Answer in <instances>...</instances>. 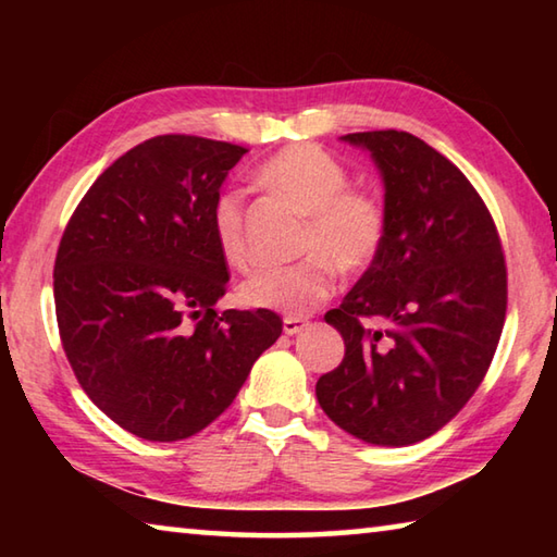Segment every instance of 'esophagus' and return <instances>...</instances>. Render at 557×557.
I'll return each mask as SVG.
<instances>
[{
	"label": "esophagus",
	"instance_id": "1",
	"mask_svg": "<svg viewBox=\"0 0 557 557\" xmlns=\"http://www.w3.org/2000/svg\"><path fill=\"white\" fill-rule=\"evenodd\" d=\"M305 326H307V319H301V317H285V319H282V329H285L287 336H295L299 332H305Z\"/></svg>",
	"mask_w": 557,
	"mask_h": 557
}]
</instances>
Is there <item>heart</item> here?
Instances as JSON below:
<instances>
[{
  "mask_svg": "<svg viewBox=\"0 0 557 557\" xmlns=\"http://www.w3.org/2000/svg\"><path fill=\"white\" fill-rule=\"evenodd\" d=\"M258 178L307 213L301 252L292 265L260 270L240 285V301L252 309H270L287 317L312 312L332 295L334 268L354 275L379 258L385 240V203L371 188L348 186V169L326 149L299 143L280 149L258 169ZM211 233L221 258L231 268H248L243 196L221 188L211 203Z\"/></svg>",
  "mask_w": 557,
  "mask_h": 557,
  "instance_id": "b5f03b06",
  "label": "heart"
}]
</instances>
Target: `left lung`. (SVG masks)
Instances as JSON below:
<instances>
[{"label":"left lung","mask_w":557,"mask_h":557,"mask_svg":"<svg viewBox=\"0 0 557 557\" xmlns=\"http://www.w3.org/2000/svg\"><path fill=\"white\" fill-rule=\"evenodd\" d=\"M342 139L379 166L388 223L379 258L324 314L346 354L317 381V400L348 435L405 447L445 428L484 381L506 317L504 250L476 188L420 137Z\"/></svg>","instance_id":"1"}]
</instances>
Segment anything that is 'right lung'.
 I'll return each instance as SVG.
<instances>
[{
	"label": "right lung",
	"instance_id": "right-lung-1",
	"mask_svg": "<svg viewBox=\"0 0 557 557\" xmlns=\"http://www.w3.org/2000/svg\"><path fill=\"white\" fill-rule=\"evenodd\" d=\"M245 152L191 135L147 139L96 178L63 231V351L88 398L143 440L209 428L282 334L270 309L215 312L228 270L209 213Z\"/></svg>",
	"mask_w": 557,
	"mask_h": 557
}]
</instances>
